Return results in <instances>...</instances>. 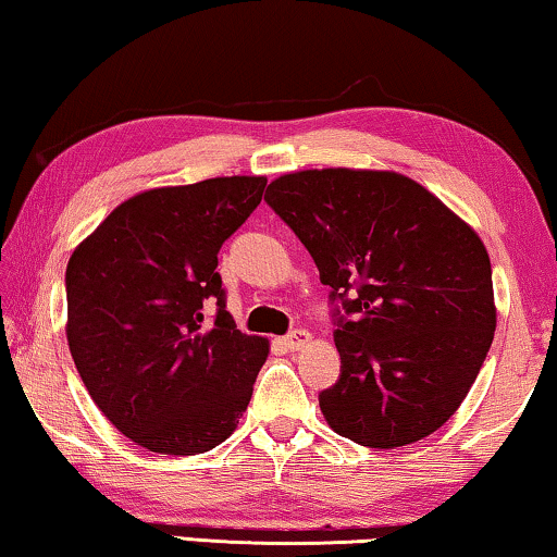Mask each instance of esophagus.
Segmentation results:
<instances>
[{"label":"esophagus","instance_id":"obj_1","mask_svg":"<svg viewBox=\"0 0 557 557\" xmlns=\"http://www.w3.org/2000/svg\"><path fill=\"white\" fill-rule=\"evenodd\" d=\"M308 343H311V333L304 331V327H296V331H290L284 338V345L288 350H300Z\"/></svg>","mask_w":557,"mask_h":557}]
</instances>
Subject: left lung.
Here are the masks:
<instances>
[{
	"label": "left lung",
	"mask_w": 557,
	"mask_h": 557,
	"mask_svg": "<svg viewBox=\"0 0 557 557\" xmlns=\"http://www.w3.org/2000/svg\"><path fill=\"white\" fill-rule=\"evenodd\" d=\"M267 205L331 286L341 377L318 395L345 440L395 449L457 412L496 331L479 234L397 172L304 170Z\"/></svg>",
	"instance_id": "obj_1"
}]
</instances>
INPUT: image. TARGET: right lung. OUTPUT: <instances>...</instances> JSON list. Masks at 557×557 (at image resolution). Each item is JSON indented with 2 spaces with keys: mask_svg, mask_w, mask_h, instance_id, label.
Segmentation results:
<instances>
[{
  "mask_svg": "<svg viewBox=\"0 0 557 557\" xmlns=\"http://www.w3.org/2000/svg\"><path fill=\"white\" fill-rule=\"evenodd\" d=\"M267 177H214L135 195L71 253L66 338L117 432L193 457L230 436L269 343L236 331L216 253L259 207ZM207 302L218 306L206 323Z\"/></svg>",
  "mask_w": 557,
  "mask_h": 557,
  "instance_id": "add662e5",
  "label": "right lung"
}]
</instances>
